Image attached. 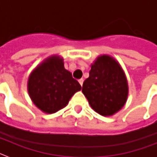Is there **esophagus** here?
<instances>
[{"instance_id": "34e87169", "label": "esophagus", "mask_w": 157, "mask_h": 157, "mask_svg": "<svg viewBox=\"0 0 157 157\" xmlns=\"http://www.w3.org/2000/svg\"><path fill=\"white\" fill-rule=\"evenodd\" d=\"M83 81H84V80H83V78H80V79H78V82L80 83V85L81 86H82Z\"/></svg>"}]
</instances>
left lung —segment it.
Instances as JSON below:
<instances>
[{"instance_id": "8db88e82", "label": "left lung", "mask_w": 157, "mask_h": 157, "mask_svg": "<svg viewBox=\"0 0 157 157\" xmlns=\"http://www.w3.org/2000/svg\"><path fill=\"white\" fill-rule=\"evenodd\" d=\"M82 91L95 112L104 116H112L127 101L128 84L125 73L112 56H98L91 65Z\"/></svg>"}]
</instances>
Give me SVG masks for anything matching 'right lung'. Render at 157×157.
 <instances>
[{"instance_id":"obj_1","label":"right lung","mask_w":157,"mask_h":157,"mask_svg":"<svg viewBox=\"0 0 157 157\" xmlns=\"http://www.w3.org/2000/svg\"><path fill=\"white\" fill-rule=\"evenodd\" d=\"M27 88L30 99L45 113H55L64 108L82 86L64 68L63 59L52 56L31 72Z\"/></svg>"}]
</instances>
